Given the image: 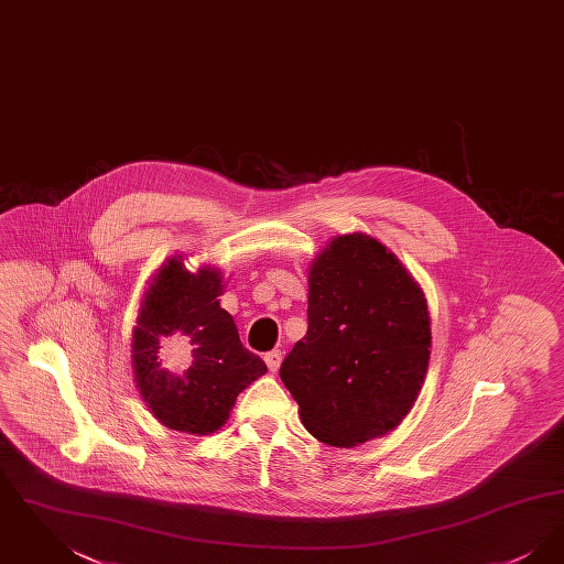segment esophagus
<instances>
[{"mask_svg":"<svg viewBox=\"0 0 564 564\" xmlns=\"http://www.w3.org/2000/svg\"><path fill=\"white\" fill-rule=\"evenodd\" d=\"M281 359H283V352L279 349L269 350V352L264 355V361H267L270 372H276V370H279Z\"/></svg>","mask_w":564,"mask_h":564,"instance_id":"34e87169","label":"esophagus"}]
</instances>
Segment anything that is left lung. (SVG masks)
I'll return each instance as SVG.
<instances>
[{"label":"left lung","instance_id":"1","mask_svg":"<svg viewBox=\"0 0 564 564\" xmlns=\"http://www.w3.org/2000/svg\"><path fill=\"white\" fill-rule=\"evenodd\" d=\"M427 300L395 253L364 232L336 237L308 270V329L281 380L308 433L357 446L395 430L425 382Z\"/></svg>","mask_w":564,"mask_h":564}]
</instances>
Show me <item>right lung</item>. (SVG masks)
Wrapping results in <instances>:
<instances>
[{"mask_svg": "<svg viewBox=\"0 0 564 564\" xmlns=\"http://www.w3.org/2000/svg\"><path fill=\"white\" fill-rule=\"evenodd\" d=\"M221 272H189L169 258L154 274L133 329V372L141 400L164 427L192 435L219 430L239 393L267 375V364L242 347L230 313L219 306ZM166 339L185 349L162 360Z\"/></svg>", "mask_w": 564, "mask_h": 564, "instance_id": "1", "label": "right lung"}]
</instances>
